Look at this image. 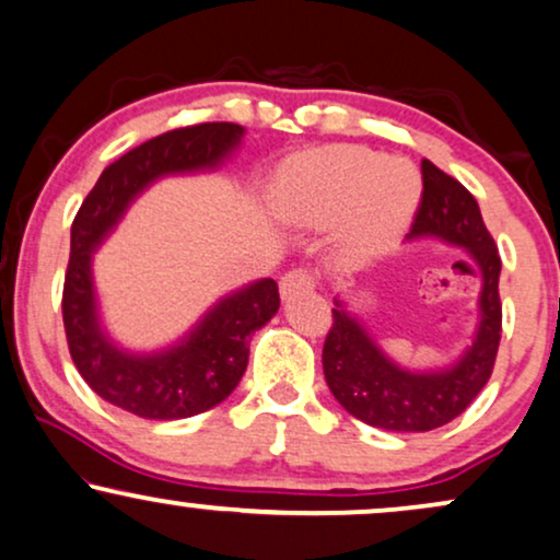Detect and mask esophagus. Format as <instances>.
<instances>
[{"instance_id":"obj_1","label":"esophagus","mask_w":560,"mask_h":560,"mask_svg":"<svg viewBox=\"0 0 560 560\" xmlns=\"http://www.w3.org/2000/svg\"><path fill=\"white\" fill-rule=\"evenodd\" d=\"M313 289H315V276L310 271H302V268L284 273L279 281L281 300H292V296L302 294V292H313Z\"/></svg>"}]
</instances>
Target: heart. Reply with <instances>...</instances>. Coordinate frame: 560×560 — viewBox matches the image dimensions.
I'll list each match as a JSON object with an SVG mask.
<instances>
[{
    "label": "heart",
    "instance_id": "obj_1",
    "mask_svg": "<svg viewBox=\"0 0 560 560\" xmlns=\"http://www.w3.org/2000/svg\"><path fill=\"white\" fill-rule=\"evenodd\" d=\"M419 198L421 175L408 160L341 144L294 160L276 207L294 228L328 230L341 222L338 250L349 260H370L402 235Z\"/></svg>",
    "mask_w": 560,
    "mask_h": 560
}]
</instances>
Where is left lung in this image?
I'll return each mask as SVG.
<instances>
[{
  "label": "left lung",
  "instance_id": "obj_1",
  "mask_svg": "<svg viewBox=\"0 0 560 560\" xmlns=\"http://www.w3.org/2000/svg\"><path fill=\"white\" fill-rule=\"evenodd\" d=\"M421 173V209L408 240H439L468 253L480 276L476 332L444 366L410 370L387 357L349 302L332 300V328L323 346L325 382L353 419L385 431H431L457 419L491 377L501 341V258L478 201L434 162L423 160Z\"/></svg>",
  "mask_w": 560,
  "mask_h": 560
}]
</instances>
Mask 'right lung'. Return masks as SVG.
Instances as JSON below:
<instances>
[{"label": "right lung", "mask_w": 560, "mask_h": 560, "mask_svg": "<svg viewBox=\"0 0 560 560\" xmlns=\"http://www.w3.org/2000/svg\"><path fill=\"white\" fill-rule=\"evenodd\" d=\"M243 137L237 124L160 133L105 167L74 217L61 300L69 353L92 390L141 419H190L230 398L245 374L253 332L279 313V287L273 279L250 281L219 296L178 341L133 351L105 328L92 258L147 188L167 175L214 173Z\"/></svg>", "instance_id": "add662e5"}]
</instances>
